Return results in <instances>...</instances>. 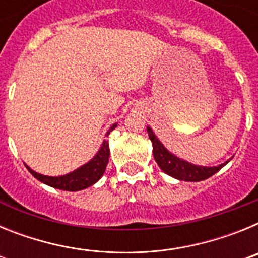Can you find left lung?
<instances>
[{
	"instance_id": "left-lung-1",
	"label": "left lung",
	"mask_w": 258,
	"mask_h": 258,
	"mask_svg": "<svg viewBox=\"0 0 258 258\" xmlns=\"http://www.w3.org/2000/svg\"><path fill=\"white\" fill-rule=\"evenodd\" d=\"M147 133H149L150 140L152 142V152H154L155 161L157 165L160 166V169L168 175L173 177L179 181L187 182H199L209 178L214 173H217L221 168L226 165L230 160L225 161L217 166H203L195 165L192 163L183 160L177 155L172 154L165 146L160 142L156 134L152 132L150 126H147Z\"/></svg>"
}]
</instances>
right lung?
<instances>
[{"label": "right lung", "instance_id": "add662e5", "mask_svg": "<svg viewBox=\"0 0 258 258\" xmlns=\"http://www.w3.org/2000/svg\"><path fill=\"white\" fill-rule=\"evenodd\" d=\"M117 126V122L112 125L107 131L106 137L108 136L111 132ZM108 157H109V147H108V141L104 140L101 145V149L98 150L97 154L93 156V159L85 163L84 165H81L77 169L72 170V172L67 173V174L58 175V177H51V175H44L41 173L35 172L33 169H31L27 164V169L29 170L33 177L36 179H38L42 183L47 184L50 187L59 188V190L64 191H81L84 188L90 187L92 184L97 183L99 179L102 178L104 170H106V166L108 164Z\"/></svg>", "mask_w": 258, "mask_h": 258}]
</instances>
